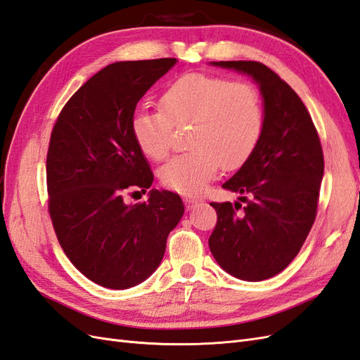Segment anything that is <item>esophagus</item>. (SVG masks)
Here are the masks:
<instances>
[{
	"label": "esophagus",
	"mask_w": 360,
	"mask_h": 360,
	"mask_svg": "<svg viewBox=\"0 0 360 360\" xmlns=\"http://www.w3.org/2000/svg\"><path fill=\"white\" fill-rule=\"evenodd\" d=\"M184 202H186V205L188 208H195L200 200L198 198H193V196H184Z\"/></svg>",
	"instance_id": "esophagus-1"
}]
</instances>
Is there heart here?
I'll list each match as a JSON object with an SVG mask.
<instances>
[{"label":"heart","instance_id":"heart-1","mask_svg":"<svg viewBox=\"0 0 360 360\" xmlns=\"http://www.w3.org/2000/svg\"><path fill=\"white\" fill-rule=\"evenodd\" d=\"M158 110H136L131 122L134 140L147 158L167 156L174 127L190 124V150L173 156L160 170L162 186L182 195L204 190L220 164L236 170L254 155L264 131V108L248 82L187 72L164 89Z\"/></svg>","mask_w":360,"mask_h":360}]
</instances>
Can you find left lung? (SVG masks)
I'll list each match as a JSON object with an SVG mask.
<instances>
[{
  "instance_id": "left-lung-1",
  "label": "left lung",
  "mask_w": 360,
  "mask_h": 360,
  "mask_svg": "<svg viewBox=\"0 0 360 360\" xmlns=\"http://www.w3.org/2000/svg\"><path fill=\"white\" fill-rule=\"evenodd\" d=\"M213 65L246 72L260 85L264 131L254 155L222 186L240 193L246 205L210 204L217 213L210 251L228 274L262 281L288 268L315 224L324 155L307 108L275 71L254 60Z\"/></svg>"
}]
</instances>
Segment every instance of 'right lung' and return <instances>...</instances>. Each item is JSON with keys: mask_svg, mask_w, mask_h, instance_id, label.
Here are the masks:
<instances>
[{"mask_svg": "<svg viewBox=\"0 0 360 360\" xmlns=\"http://www.w3.org/2000/svg\"><path fill=\"white\" fill-rule=\"evenodd\" d=\"M174 63H110L72 94L51 131L47 191L54 233L70 262L103 288L144 281L184 214L179 195L167 190H152L149 200L135 205L123 200L153 182L131 122L138 101Z\"/></svg>", "mask_w": 360, "mask_h": 360, "instance_id": "obj_1", "label": "right lung"}]
</instances>
